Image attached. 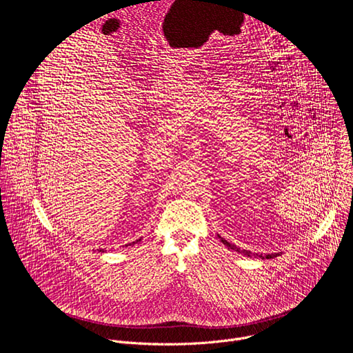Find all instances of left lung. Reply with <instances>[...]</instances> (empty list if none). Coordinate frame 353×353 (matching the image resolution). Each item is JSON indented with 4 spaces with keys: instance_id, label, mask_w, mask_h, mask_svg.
<instances>
[{
    "instance_id": "8db88e82",
    "label": "left lung",
    "mask_w": 353,
    "mask_h": 353,
    "mask_svg": "<svg viewBox=\"0 0 353 353\" xmlns=\"http://www.w3.org/2000/svg\"><path fill=\"white\" fill-rule=\"evenodd\" d=\"M219 239H221V241H222L223 244H226V245H228L229 248H232V250L237 251V253H240V254H244V256H247V257H251V256H256V254H251V253H250V251H247V250H240L239 247H236L234 244H230V243H229L228 240H225V239H223V237H221V236H219ZM278 256H279V254H267V256H263V254H261L260 257H261V259H274V257H278ZM256 257H259V254H257Z\"/></svg>"
}]
</instances>
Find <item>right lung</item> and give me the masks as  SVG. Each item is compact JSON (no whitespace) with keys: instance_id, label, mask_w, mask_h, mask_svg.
Masks as SVG:
<instances>
[{"instance_id":"add662e5","label":"right lung","mask_w":353,"mask_h":353,"mask_svg":"<svg viewBox=\"0 0 353 353\" xmlns=\"http://www.w3.org/2000/svg\"><path fill=\"white\" fill-rule=\"evenodd\" d=\"M138 241H141V239H139V240H137V241H132L131 244H135V243H138Z\"/></svg>"}]
</instances>
